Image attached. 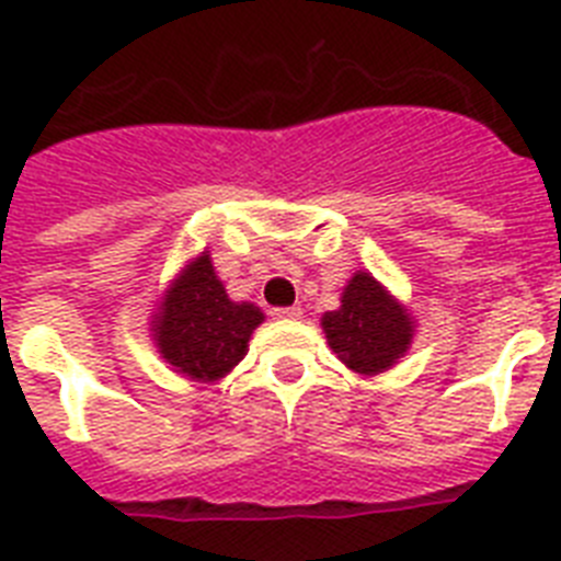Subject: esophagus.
Wrapping results in <instances>:
<instances>
[{"mask_svg":"<svg viewBox=\"0 0 561 561\" xmlns=\"http://www.w3.org/2000/svg\"><path fill=\"white\" fill-rule=\"evenodd\" d=\"M272 314L277 321H295V318H300V307H275Z\"/></svg>","mask_w":561,"mask_h":561,"instance_id":"1","label":"esophagus"}]
</instances>
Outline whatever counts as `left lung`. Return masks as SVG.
I'll return each mask as SVG.
<instances>
[{"label": "left lung", "mask_w": 561, "mask_h": 561, "mask_svg": "<svg viewBox=\"0 0 561 561\" xmlns=\"http://www.w3.org/2000/svg\"><path fill=\"white\" fill-rule=\"evenodd\" d=\"M321 323L337 358L364 375L392 367L407 353L413 337L410 314L367 272L350 280L341 309L323 314Z\"/></svg>", "instance_id": "obj_1"}]
</instances>
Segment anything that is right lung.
I'll return each instance as SVG.
<instances>
[{
  "label": "right lung",
  "instance_id": "obj_1",
  "mask_svg": "<svg viewBox=\"0 0 561 561\" xmlns=\"http://www.w3.org/2000/svg\"><path fill=\"white\" fill-rule=\"evenodd\" d=\"M263 321L252 304H234L201 254L165 295L157 318V346L178 373L217 381L247 355L249 335Z\"/></svg>",
  "mask_w": 561,
  "mask_h": 561
}]
</instances>
